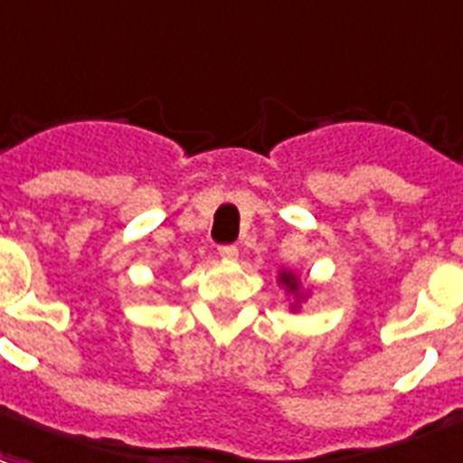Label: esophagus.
Returning a JSON list of instances; mask_svg holds the SVG:
<instances>
[{"mask_svg":"<svg viewBox=\"0 0 463 463\" xmlns=\"http://www.w3.org/2000/svg\"><path fill=\"white\" fill-rule=\"evenodd\" d=\"M218 255H221L222 260H228V262H235V260H238V248H235V245H221V248H218Z\"/></svg>","mask_w":463,"mask_h":463,"instance_id":"1","label":"esophagus"}]
</instances>
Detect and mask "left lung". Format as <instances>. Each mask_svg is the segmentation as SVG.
<instances>
[{"instance_id":"1","label":"left lung","mask_w":463,"mask_h":463,"mask_svg":"<svg viewBox=\"0 0 463 463\" xmlns=\"http://www.w3.org/2000/svg\"><path fill=\"white\" fill-rule=\"evenodd\" d=\"M279 284H282L287 292L297 297V304L292 307V309H297V307H299V301L304 299V292H301V284L299 279H297V275H292V272H287V269H284L282 275H279Z\"/></svg>"}]
</instances>
